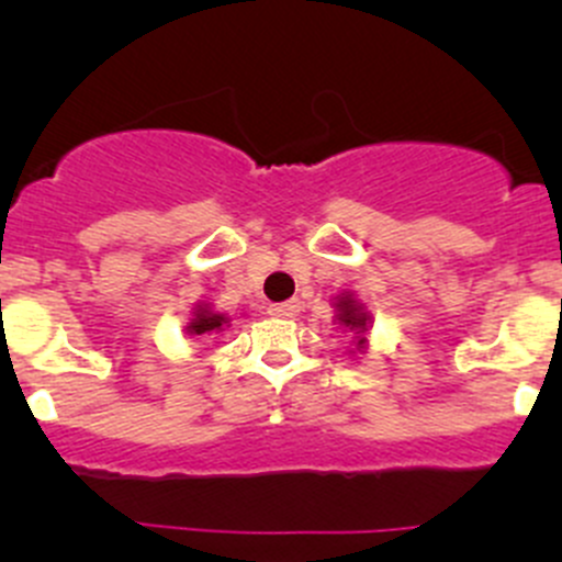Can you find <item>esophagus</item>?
<instances>
[{
    "instance_id": "obj_1",
    "label": "esophagus",
    "mask_w": 562,
    "mask_h": 562,
    "mask_svg": "<svg viewBox=\"0 0 562 562\" xmlns=\"http://www.w3.org/2000/svg\"><path fill=\"white\" fill-rule=\"evenodd\" d=\"M299 307H302V304H299V299H291V302L271 304V307H269V313L274 315V317H293V315L299 313Z\"/></svg>"
}]
</instances>
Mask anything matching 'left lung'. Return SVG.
Instances as JSON below:
<instances>
[{"label": "left lung", "mask_w": 562, "mask_h": 562, "mask_svg": "<svg viewBox=\"0 0 562 562\" xmlns=\"http://www.w3.org/2000/svg\"><path fill=\"white\" fill-rule=\"evenodd\" d=\"M337 321L342 323V326H348L350 331L359 334V348H361V345H364V331H367V323H370V315L364 313V307H361L350 293H342V296L337 299Z\"/></svg>", "instance_id": "left-lung-1"}]
</instances>
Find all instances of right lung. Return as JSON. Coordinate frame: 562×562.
<instances>
[{"label": "right lung", "instance_id": "1", "mask_svg": "<svg viewBox=\"0 0 562 562\" xmlns=\"http://www.w3.org/2000/svg\"><path fill=\"white\" fill-rule=\"evenodd\" d=\"M223 326H228V317L220 315V313H212V310L206 307V304H198L195 315H192V321L187 323L184 331L187 334H214V331H223Z\"/></svg>", "mask_w": 562, "mask_h": 562}]
</instances>
